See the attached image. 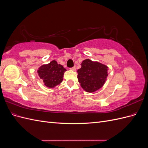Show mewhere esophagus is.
Returning <instances> with one entry per match:
<instances>
[{"label":"esophagus","instance_id":"34e87169","mask_svg":"<svg viewBox=\"0 0 148 148\" xmlns=\"http://www.w3.org/2000/svg\"><path fill=\"white\" fill-rule=\"evenodd\" d=\"M71 70H73V71H75L76 70V67L73 66V67H71V68L70 69Z\"/></svg>","mask_w":148,"mask_h":148}]
</instances>
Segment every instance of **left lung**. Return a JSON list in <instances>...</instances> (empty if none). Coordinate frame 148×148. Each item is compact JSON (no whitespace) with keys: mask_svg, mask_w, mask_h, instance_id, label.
<instances>
[{"mask_svg":"<svg viewBox=\"0 0 148 148\" xmlns=\"http://www.w3.org/2000/svg\"><path fill=\"white\" fill-rule=\"evenodd\" d=\"M78 70V82L84 91L93 92L104 84L108 76V66L89 59L84 60Z\"/></svg>","mask_w":148,"mask_h":148,"instance_id":"left-lung-1","label":"left lung"}]
</instances>
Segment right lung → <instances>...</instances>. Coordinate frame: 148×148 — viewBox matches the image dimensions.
<instances>
[{
    "label": "right lung",
    "instance_id": "1",
    "mask_svg": "<svg viewBox=\"0 0 148 148\" xmlns=\"http://www.w3.org/2000/svg\"><path fill=\"white\" fill-rule=\"evenodd\" d=\"M66 70L56 60L42 65L38 70V73L43 80L44 84L49 88H53L63 81L64 74Z\"/></svg>",
    "mask_w": 148,
    "mask_h": 148
}]
</instances>
